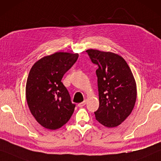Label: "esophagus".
Instances as JSON below:
<instances>
[{"instance_id": "1", "label": "esophagus", "mask_w": 161, "mask_h": 161, "mask_svg": "<svg viewBox=\"0 0 161 161\" xmlns=\"http://www.w3.org/2000/svg\"><path fill=\"white\" fill-rule=\"evenodd\" d=\"M86 102H87V100H85L83 101V102H81L80 103H78V106H79V107H82V106L85 105Z\"/></svg>"}]
</instances>
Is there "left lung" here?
Here are the masks:
<instances>
[{"mask_svg": "<svg viewBox=\"0 0 161 161\" xmlns=\"http://www.w3.org/2000/svg\"><path fill=\"white\" fill-rule=\"evenodd\" d=\"M86 52L98 66L99 107L94 112L96 118L107 128L118 126L130 114L136 101V84L132 71L117 54L92 49Z\"/></svg>", "mask_w": 161, "mask_h": 161, "instance_id": "left-lung-1", "label": "left lung"}]
</instances>
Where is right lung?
<instances>
[{
  "label": "right lung",
  "instance_id": "1",
  "mask_svg": "<svg viewBox=\"0 0 161 161\" xmlns=\"http://www.w3.org/2000/svg\"><path fill=\"white\" fill-rule=\"evenodd\" d=\"M78 57L77 53H55L36 61L29 72L27 103L36 121L45 128H60L73 114L76 105L61 80Z\"/></svg>",
  "mask_w": 161,
  "mask_h": 161
}]
</instances>
